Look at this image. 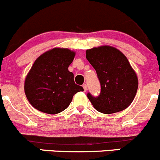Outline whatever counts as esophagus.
<instances>
[{"instance_id": "1", "label": "esophagus", "mask_w": 160, "mask_h": 160, "mask_svg": "<svg viewBox=\"0 0 160 160\" xmlns=\"http://www.w3.org/2000/svg\"><path fill=\"white\" fill-rule=\"evenodd\" d=\"M82 87H83V88H84V91L86 92L87 91V85H86V84H84V85H82Z\"/></svg>"}]
</instances>
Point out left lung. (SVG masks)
<instances>
[{"instance_id":"8db88e82","label":"left lung","mask_w":160,"mask_h":160,"mask_svg":"<svg viewBox=\"0 0 160 160\" xmlns=\"http://www.w3.org/2000/svg\"><path fill=\"white\" fill-rule=\"evenodd\" d=\"M86 58L96 70L101 85L99 96L87 94L94 108L110 114L128 107L137 92L138 80L124 53L115 47L102 46L87 50Z\"/></svg>"}]
</instances>
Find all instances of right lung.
<instances>
[{
	"instance_id": "add662e5",
	"label": "right lung",
	"mask_w": 160,
	"mask_h": 160,
	"mask_svg": "<svg viewBox=\"0 0 160 160\" xmlns=\"http://www.w3.org/2000/svg\"><path fill=\"white\" fill-rule=\"evenodd\" d=\"M75 53L67 48H53L35 61L25 80L28 102L36 110L56 114L67 109L72 98L83 88L76 85L68 71Z\"/></svg>"
}]
</instances>
